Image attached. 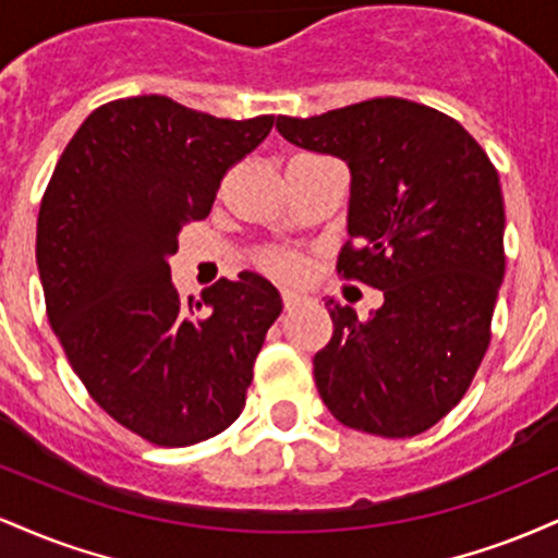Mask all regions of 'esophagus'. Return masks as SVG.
<instances>
[{
    "label": "esophagus",
    "instance_id": "esophagus-1",
    "mask_svg": "<svg viewBox=\"0 0 558 558\" xmlns=\"http://www.w3.org/2000/svg\"><path fill=\"white\" fill-rule=\"evenodd\" d=\"M304 293H299V291H283V306L288 312L291 310H296V306H301L304 304Z\"/></svg>",
    "mask_w": 558,
    "mask_h": 558
}]
</instances>
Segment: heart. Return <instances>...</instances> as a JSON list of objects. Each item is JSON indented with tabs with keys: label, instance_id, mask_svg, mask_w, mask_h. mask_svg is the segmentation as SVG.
Returning <instances> with one entry per match:
<instances>
[{
	"label": "heart",
	"instance_id": "b5f03b06",
	"mask_svg": "<svg viewBox=\"0 0 558 558\" xmlns=\"http://www.w3.org/2000/svg\"><path fill=\"white\" fill-rule=\"evenodd\" d=\"M262 267L275 275H293L299 270V262L296 257H291V254L275 252V254H267V257H262Z\"/></svg>",
	"mask_w": 558,
	"mask_h": 558
}]
</instances>
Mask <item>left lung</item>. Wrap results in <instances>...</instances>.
Masks as SVG:
<instances>
[{
  "label": "left lung",
  "mask_w": 558,
  "mask_h": 558,
  "mask_svg": "<svg viewBox=\"0 0 558 558\" xmlns=\"http://www.w3.org/2000/svg\"><path fill=\"white\" fill-rule=\"evenodd\" d=\"M278 131L349 165L351 239L338 275L386 299L367 319L330 299L319 396L354 430L425 433L462 401L490 343L506 270L498 172L457 120L399 96L306 120L280 114Z\"/></svg>",
  "instance_id": "left-lung-1"
}]
</instances>
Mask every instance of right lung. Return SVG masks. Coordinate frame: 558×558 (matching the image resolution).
Segmentation results:
<instances>
[{"instance_id":"add662e5","label":"right lung","mask_w":558,"mask_h":558,"mask_svg":"<svg viewBox=\"0 0 558 558\" xmlns=\"http://www.w3.org/2000/svg\"><path fill=\"white\" fill-rule=\"evenodd\" d=\"M272 125L159 94L114 99L83 120L44 191L36 265L49 325L88 396L155 446H194L239 420L283 310L254 272L220 278L202 301L170 280L181 228L209 215L226 172Z\"/></svg>"}]
</instances>
